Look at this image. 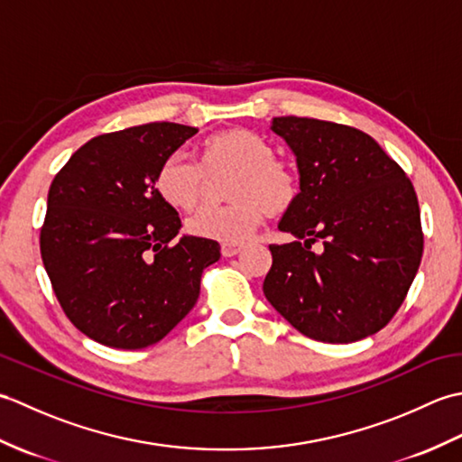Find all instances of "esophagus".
<instances>
[{
	"mask_svg": "<svg viewBox=\"0 0 462 462\" xmlns=\"http://www.w3.org/2000/svg\"><path fill=\"white\" fill-rule=\"evenodd\" d=\"M242 244H222V256H226V258H232V256H236V254H240L242 252Z\"/></svg>",
	"mask_w": 462,
	"mask_h": 462,
	"instance_id": "34e87169",
	"label": "esophagus"
}]
</instances>
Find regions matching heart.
Masks as SVG:
<instances>
[{
	"label": "heart",
	"mask_w": 462,
	"mask_h": 462,
	"mask_svg": "<svg viewBox=\"0 0 462 462\" xmlns=\"http://www.w3.org/2000/svg\"><path fill=\"white\" fill-rule=\"evenodd\" d=\"M236 172L220 208H206L189 220L194 236L238 244L260 228L268 214L283 216L300 199V174L273 156L272 144L248 129H226L200 146V166L182 151L164 156L154 174V189L176 210L192 212L204 202L208 179Z\"/></svg>",
	"instance_id": "obj_1"
}]
</instances>
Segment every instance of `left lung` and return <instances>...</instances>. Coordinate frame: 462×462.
Wrapping results in <instances>:
<instances>
[{"instance_id":"1","label":"left lung","mask_w":462,"mask_h":462,"mask_svg":"<svg viewBox=\"0 0 462 462\" xmlns=\"http://www.w3.org/2000/svg\"><path fill=\"white\" fill-rule=\"evenodd\" d=\"M272 131L296 154L300 199L278 226L298 240L270 246L266 300L316 341L373 336L401 308L423 256L413 184L353 126L273 116ZM318 239L324 248L311 253Z\"/></svg>"}]
</instances>
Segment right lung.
Wrapping results in <instances>:
<instances>
[{
	"mask_svg": "<svg viewBox=\"0 0 462 462\" xmlns=\"http://www.w3.org/2000/svg\"><path fill=\"white\" fill-rule=\"evenodd\" d=\"M199 133L149 123L99 134L55 174L42 226V260L65 316L87 337L143 349L179 326L200 293L218 242L182 236L154 189L164 156Z\"/></svg>",
	"mask_w": 462,
	"mask_h": 462,
	"instance_id": "obj_1",
	"label": "right lung"
}]
</instances>
